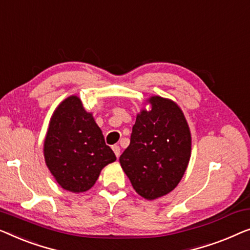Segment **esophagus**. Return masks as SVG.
Returning a JSON list of instances; mask_svg holds the SVG:
<instances>
[{"mask_svg": "<svg viewBox=\"0 0 250 250\" xmlns=\"http://www.w3.org/2000/svg\"><path fill=\"white\" fill-rule=\"evenodd\" d=\"M112 149H113L115 156L117 157L120 156V147H119L118 145H114V146H112Z\"/></svg>", "mask_w": 250, "mask_h": 250, "instance_id": "esophagus-1", "label": "esophagus"}]
</instances>
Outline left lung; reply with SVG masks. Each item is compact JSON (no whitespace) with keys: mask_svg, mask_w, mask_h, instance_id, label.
Here are the masks:
<instances>
[{"mask_svg":"<svg viewBox=\"0 0 250 250\" xmlns=\"http://www.w3.org/2000/svg\"><path fill=\"white\" fill-rule=\"evenodd\" d=\"M149 103L152 110L137 115L120 164L133 189L152 200L173 190L184 177L190 160L191 136L174 102L153 96Z\"/></svg>","mask_w":250,"mask_h":250,"instance_id":"obj_1","label":"left lung"}]
</instances>
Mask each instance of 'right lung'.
<instances>
[{
  "mask_svg": "<svg viewBox=\"0 0 250 250\" xmlns=\"http://www.w3.org/2000/svg\"><path fill=\"white\" fill-rule=\"evenodd\" d=\"M44 156L58 184L72 192L88 190L102 168L117 160L93 115L77 96L63 101L52 115Z\"/></svg>",
  "mask_w": 250,
  "mask_h": 250,
  "instance_id": "add662e5",
  "label": "right lung"
}]
</instances>
